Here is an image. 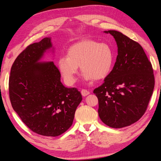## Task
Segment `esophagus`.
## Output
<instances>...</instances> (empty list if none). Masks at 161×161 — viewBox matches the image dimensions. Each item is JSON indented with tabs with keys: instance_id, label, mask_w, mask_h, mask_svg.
Here are the masks:
<instances>
[{
	"instance_id": "esophagus-1",
	"label": "esophagus",
	"mask_w": 161,
	"mask_h": 161,
	"mask_svg": "<svg viewBox=\"0 0 161 161\" xmlns=\"http://www.w3.org/2000/svg\"><path fill=\"white\" fill-rule=\"evenodd\" d=\"M81 94L83 97H86V96H87V95L90 94V92L89 91L86 90V89H82L81 90Z\"/></svg>"
}]
</instances>
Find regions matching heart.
I'll list each match as a JSON object with an SVG mask.
<instances>
[{
    "instance_id": "b5f03b06",
    "label": "heart",
    "mask_w": 161,
    "mask_h": 161,
    "mask_svg": "<svg viewBox=\"0 0 161 161\" xmlns=\"http://www.w3.org/2000/svg\"><path fill=\"white\" fill-rule=\"evenodd\" d=\"M113 62V52L108 44L85 39L69 47L66 57L60 58L57 66L66 83L72 85L79 66L86 80H99L109 75Z\"/></svg>"
}]
</instances>
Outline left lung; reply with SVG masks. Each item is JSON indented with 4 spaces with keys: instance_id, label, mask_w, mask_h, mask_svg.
<instances>
[{
    "instance_id": "8db88e82",
    "label": "left lung",
    "mask_w": 161,
    "mask_h": 161,
    "mask_svg": "<svg viewBox=\"0 0 161 161\" xmlns=\"http://www.w3.org/2000/svg\"><path fill=\"white\" fill-rule=\"evenodd\" d=\"M118 56L104 83L94 90L99 101L100 119L114 128L128 126L145 113L153 95L154 77L150 62L138 43L115 30Z\"/></svg>"
}]
</instances>
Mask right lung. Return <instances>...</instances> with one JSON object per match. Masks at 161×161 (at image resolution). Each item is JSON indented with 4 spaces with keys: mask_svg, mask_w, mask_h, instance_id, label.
I'll use <instances>...</instances> for the list:
<instances>
[{
    "mask_svg": "<svg viewBox=\"0 0 161 161\" xmlns=\"http://www.w3.org/2000/svg\"><path fill=\"white\" fill-rule=\"evenodd\" d=\"M54 52L51 37L32 43L11 67L9 97L14 111L33 132L58 136L72 124L82 98L76 88H67L53 62H42L44 53Z\"/></svg>",
    "mask_w": 161,
    "mask_h": 161,
    "instance_id": "right-lung-1",
    "label": "right lung"
}]
</instances>
